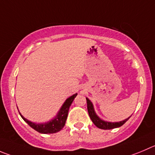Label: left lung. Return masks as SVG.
I'll return each instance as SVG.
<instances>
[{
	"mask_svg": "<svg viewBox=\"0 0 155 155\" xmlns=\"http://www.w3.org/2000/svg\"><path fill=\"white\" fill-rule=\"evenodd\" d=\"M86 102H87V109H88V112H89V117H90L91 120L92 121L94 125H95L96 127H98L99 128H101V129L108 130V129H113V128H119V127H121V125H123L124 124L128 121V118L131 117V116L128 117V118L123 120V121H115V122L105 121V120L99 118V117L97 115V114L95 113L92 102H91L88 98H86Z\"/></svg>",
	"mask_w": 155,
	"mask_h": 155,
	"instance_id": "1",
	"label": "left lung"
}]
</instances>
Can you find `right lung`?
Returning a JSON list of instances; mask_svg holds the SVG:
<instances>
[{
	"mask_svg": "<svg viewBox=\"0 0 155 155\" xmlns=\"http://www.w3.org/2000/svg\"><path fill=\"white\" fill-rule=\"evenodd\" d=\"M76 95H77V93L71 95L68 99H66V100L63 104V105H62L60 110H59L58 113L56 114V116L53 118H52L51 120H50V121H47V122L35 123V122H33V121L24 118L20 112H19V113L21 115V118L32 128H34V130H36L38 132L41 133V134H53V133H56L58 131H60L64 127L65 124H66V118H67L68 116L69 108L72 102H73L74 99L76 98Z\"/></svg>",
	"mask_w": 155,
	"mask_h": 155,
	"instance_id": "1",
	"label": "right lung"
}]
</instances>
